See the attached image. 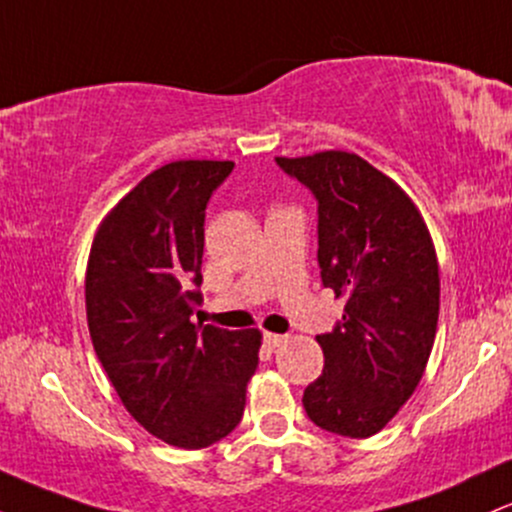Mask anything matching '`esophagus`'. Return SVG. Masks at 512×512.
I'll return each mask as SVG.
<instances>
[{
  "mask_svg": "<svg viewBox=\"0 0 512 512\" xmlns=\"http://www.w3.org/2000/svg\"><path fill=\"white\" fill-rule=\"evenodd\" d=\"M286 342L284 334H274V332H264V344L269 346V349H276V346H281Z\"/></svg>",
  "mask_w": 512,
  "mask_h": 512,
  "instance_id": "esophagus-1",
  "label": "esophagus"
}]
</instances>
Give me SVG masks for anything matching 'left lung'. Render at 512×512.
<instances>
[{
    "mask_svg": "<svg viewBox=\"0 0 512 512\" xmlns=\"http://www.w3.org/2000/svg\"><path fill=\"white\" fill-rule=\"evenodd\" d=\"M317 202L320 279L346 296L342 320L317 337L322 375L305 387L308 419L346 438L378 433L424 375L438 327L431 236L402 187L361 156L274 158Z\"/></svg>",
    "mask_w": 512,
    "mask_h": 512,
    "instance_id": "left-lung-1",
    "label": "left lung"
}]
</instances>
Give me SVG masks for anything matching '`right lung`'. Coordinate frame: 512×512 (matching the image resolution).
Listing matches in <instances>:
<instances>
[{"mask_svg":"<svg viewBox=\"0 0 512 512\" xmlns=\"http://www.w3.org/2000/svg\"><path fill=\"white\" fill-rule=\"evenodd\" d=\"M233 161L154 170L98 228L86 269L93 349L129 414L151 436L209 448L243 419L260 332L192 325L202 303L207 204Z\"/></svg>","mask_w":512,"mask_h":512,"instance_id":"obj_1","label":"right lung"}]
</instances>
